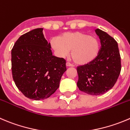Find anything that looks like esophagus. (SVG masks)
Wrapping results in <instances>:
<instances>
[{
  "label": "esophagus",
  "instance_id": "34e87169",
  "mask_svg": "<svg viewBox=\"0 0 130 130\" xmlns=\"http://www.w3.org/2000/svg\"><path fill=\"white\" fill-rule=\"evenodd\" d=\"M66 65H67V67H74V65H73V64L70 63L69 62V61H68V62H67Z\"/></svg>",
  "mask_w": 130,
  "mask_h": 130
}]
</instances>
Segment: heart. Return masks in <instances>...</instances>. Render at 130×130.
<instances>
[{"label":"heart","instance_id":"1","mask_svg":"<svg viewBox=\"0 0 130 130\" xmlns=\"http://www.w3.org/2000/svg\"><path fill=\"white\" fill-rule=\"evenodd\" d=\"M51 46L60 56H70L75 63L85 64L96 58L100 51V42L96 38L79 31L69 32L53 39Z\"/></svg>","mask_w":130,"mask_h":130}]
</instances>
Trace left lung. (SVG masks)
Returning a JSON list of instances; mask_svg holds the SVG:
<instances>
[{"label":"left lung","mask_w":130,"mask_h":130,"mask_svg":"<svg viewBox=\"0 0 130 130\" xmlns=\"http://www.w3.org/2000/svg\"><path fill=\"white\" fill-rule=\"evenodd\" d=\"M101 47L93 61L77 67L79 90L90 95H100L110 90L118 80L121 70L118 42L105 31L97 28Z\"/></svg>","instance_id":"8db88e82"}]
</instances>
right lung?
Masks as SVG:
<instances>
[{
  "label": "right lung",
  "instance_id": "right-lung-1",
  "mask_svg": "<svg viewBox=\"0 0 130 130\" xmlns=\"http://www.w3.org/2000/svg\"><path fill=\"white\" fill-rule=\"evenodd\" d=\"M43 28L20 36L11 50L12 78L19 90L35 100L46 99L59 88L66 60L53 55Z\"/></svg>",
  "mask_w": 130,
  "mask_h": 130
}]
</instances>
